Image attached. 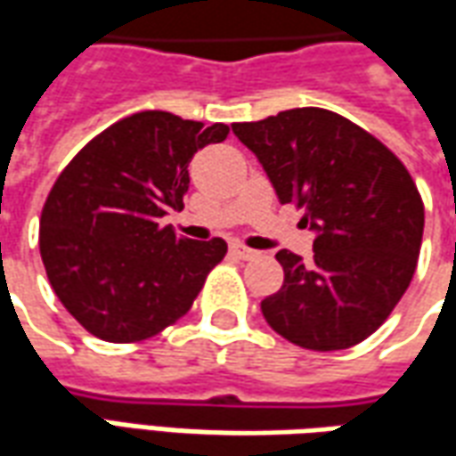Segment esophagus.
<instances>
[{
    "label": "esophagus",
    "instance_id": "esophagus-1",
    "mask_svg": "<svg viewBox=\"0 0 456 456\" xmlns=\"http://www.w3.org/2000/svg\"><path fill=\"white\" fill-rule=\"evenodd\" d=\"M232 254L237 256V259H254L256 256V251L249 249V247H244V244H232Z\"/></svg>",
    "mask_w": 456,
    "mask_h": 456
}]
</instances>
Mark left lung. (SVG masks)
Returning <instances> with one entry per match:
<instances>
[{
    "mask_svg": "<svg viewBox=\"0 0 456 456\" xmlns=\"http://www.w3.org/2000/svg\"><path fill=\"white\" fill-rule=\"evenodd\" d=\"M232 130L283 205L305 209L314 259L281 249L283 286L261 301L266 323L308 350L358 346L383 326L417 269L425 205L390 148L326 108H294Z\"/></svg>",
    "mask_w": 456,
    "mask_h": 456,
    "instance_id": "left-lung-1",
    "label": "left lung"
}]
</instances>
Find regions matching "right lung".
<instances>
[{
	"mask_svg": "<svg viewBox=\"0 0 456 456\" xmlns=\"http://www.w3.org/2000/svg\"><path fill=\"white\" fill-rule=\"evenodd\" d=\"M227 135L224 123L142 110L98 133L61 170L41 209V261L59 301L95 338L158 336L224 259V239L177 237L160 219L184 207L195 152Z\"/></svg>",
	"mask_w": 456,
	"mask_h": 456,
	"instance_id": "1",
	"label": "right lung"
}]
</instances>
